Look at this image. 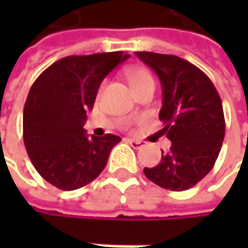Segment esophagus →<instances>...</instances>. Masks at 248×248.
I'll return each mask as SVG.
<instances>
[{"label": "esophagus", "mask_w": 248, "mask_h": 248, "mask_svg": "<svg viewBox=\"0 0 248 248\" xmlns=\"http://www.w3.org/2000/svg\"><path fill=\"white\" fill-rule=\"evenodd\" d=\"M126 142H127L132 148H135V149H140V148H143V146H145V143H143V142L136 140V139H126Z\"/></svg>", "instance_id": "34e87169"}]
</instances>
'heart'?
Instances as JSON below:
<instances>
[{
	"mask_svg": "<svg viewBox=\"0 0 248 248\" xmlns=\"http://www.w3.org/2000/svg\"><path fill=\"white\" fill-rule=\"evenodd\" d=\"M127 80L132 86L133 90L139 89V87H143L146 84H154L155 86V81H154V77L151 75V72L145 67H132L127 70Z\"/></svg>",
	"mask_w": 248,
	"mask_h": 248,
	"instance_id": "b5f03b06",
	"label": "heart"
}]
</instances>
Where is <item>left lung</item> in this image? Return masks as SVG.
Segmentation results:
<instances>
[{
  "label": "left lung",
  "mask_w": 248,
  "mask_h": 248,
  "mask_svg": "<svg viewBox=\"0 0 248 248\" xmlns=\"http://www.w3.org/2000/svg\"><path fill=\"white\" fill-rule=\"evenodd\" d=\"M161 80L162 133L172 142L161 162L143 172L154 184L171 189L192 188L210 172L225 133L223 103L208 76L172 54L135 53Z\"/></svg>",
  "instance_id": "left-lung-1"
}]
</instances>
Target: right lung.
Listing matches in <instances>:
<instances>
[{"label": "right lung", "mask_w": 248, "mask_h": 248, "mask_svg": "<svg viewBox=\"0 0 248 248\" xmlns=\"http://www.w3.org/2000/svg\"><path fill=\"white\" fill-rule=\"evenodd\" d=\"M130 56L124 51L60 59L37 77L23 115L27 154L47 182L73 191L105 170L112 148L122 139L89 136L83 129L100 83Z\"/></svg>", "instance_id": "right-lung-1"}]
</instances>
